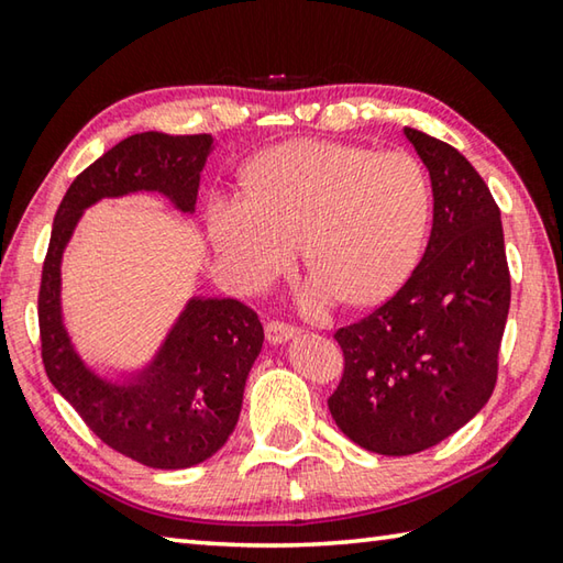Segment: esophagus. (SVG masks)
<instances>
[{"instance_id":"obj_1","label":"esophagus","mask_w":563,"mask_h":563,"mask_svg":"<svg viewBox=\"0 0 563 563\" xmlns=\"http://www.w3.org/2000/svg\"><path fill=\"white\" fill-rule=\"evenodd\" d=\"M292 335H298V328L288 325V322L271 320L268 325H265V338H268L271 345H283V342H288Z\"/></svg>"}]
</instances>
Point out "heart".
I'll use <instances>...</instances> for the list:
<instances>
[{
  "instance_id": "1",
  "label": "heart",
  "mask_w": 563,
  "mask_h": 563,
  "mask_svg": "<svg viewBox=\"0 0 563 563\" xmlns=\"http://www.w3.org/2000/svg\"><path fill=\"white\" fill-rule=\"evenodd\" d=\"M430 213V176L407 151L292 141L255 161L245 196L211 198L208 235L245 288L288 268L300 241L312 271L302 292L308 308L338 292L350 305H367L405 278Z\"/></svg>"
}]
</instances>
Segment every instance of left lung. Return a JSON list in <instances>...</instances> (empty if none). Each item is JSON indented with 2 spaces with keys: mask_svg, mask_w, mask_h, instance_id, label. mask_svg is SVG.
<instances>
[{
  "mask_svg": "<svg viewBox=\"0 0 563 563\" xmlns=\"http://www.w3.org/2000/svg\"><path fill=\"white\" fill-rule=\"evenodd\" d=\"M430 170L422 261L393 298L335 332L345 373L328 407L362 450L405 456L440 444L497 385L511 280L499 206L454 146L405 129Z\"/></svg>",
  "mask_w": 563,
  "mask_h": 563,
  "instance_id": "obj_1",
  "label": "left lung"
}]
</instances>
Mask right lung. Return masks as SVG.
Here are the masks:
<instances>
[{
  "label": "right lung",
  "instance_id": "right-lung-1",
  "mask_svg": "<svg viewBox=\"0 0 563 563\" xmlns=\"http://www.w3.org/2000/svg\"><path fill=\"white\" fill-rule=\"evenodd\" d=\"M211 133H133L81 170L54 216L40 288L46 377L89 430L133 462L186 470L213 456L235 430L247 373L263 347L255 312L233 298H190L156 357L139 373L101 377L71 345L62 316V258L74 228L101 198L161 194L196 211Z\"/></svg>",
  "mask_w": 563,
  "mask_h": 563
}]
</instances>
